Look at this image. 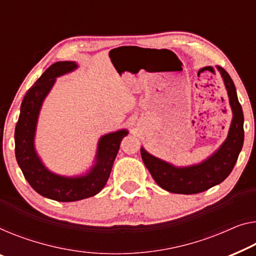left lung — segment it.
Segmentation results:
<instances>
[{
    "label": "left lung",
    "mask_w": 256,
    "mask_h": 256,
    "mask_svg": "<svg viewBox=\"0 0 256 256\" xmlns=\"http://www.w3.org/2000/svg\"><path fill=\"white\" fill-rule=\"evenodd\" d=\"M218 70L224 79L234 112L230 131L222 147L201 164L188 168H174L148 154L144 148L140 150L144 166L156 184L168 192L196 194L207 190L222 182L231 174L237 162L244 144V114L231 77L223 68L218 66Z\"/></svg>",
    "instance_id": "1"
}]
</instances>
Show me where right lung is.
<instances>
[{
  "label": "right lung",
  "instance_id": "right-lung-1",
  "mask_svg": "<svg viewBox=\"0 0 256 256\" xmlns=\"http://www.w3.org/2000/svg\"><path fill=\"white\" fill-rule=\"evenodd\" d=\"M76 68L77 66L74 62H57L49 66L25 94L14 128V154L25 179L40 196L60 202L86 199L98 194L104 188L120 150V144L128 134V131L122 130L102 136L98 142L96 166L85 177L56 176L42 166L33 146L41 104L50 90L55 77Z\"/></svg>",
  "mask_w": 256,
  "mask_h": 256
}]
</instances>
